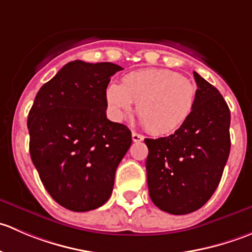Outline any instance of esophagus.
<instances>
[{
	"label": "esophagus",
	"mask_w": 252,
	"mask_h": 252,
	"mask_svg": "<svg viewBox=\"0 0 252 252\" xmlns=\"http://www.w3.org/2000/svg\"><path fill=\"white\" fill-rule=\"evenodd\" d=\"M131 139H133L134 142H140L144 140V136L140 135V134L135 133V131H133V133H131Z\"/></svg>",
	"instance_id": "obj_1"
}]
</instances>
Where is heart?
Returning <instances> with one entry per match:
<instances>
[{
  "label": "heart",
  "instance_id": "1",
  "mask_svg": "<svg viewBox=\"0 0 252 252\" xmlns=\"http://www.w3.org/2000/svg\"><path fill=\"white\" fill-rule=\"evenodd\" d=\"M106 100L112 116L122 121L138 103L136 112L145 128L155 135H166L187 122L196 102V86L179 73L163 68L131 72L121 83H111Z\"/></svg>",
  "mask_w": 252,
  "mask_h": 252
}]
</instances>
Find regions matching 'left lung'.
Wrapping results in <instances>:
<instances>
[{
    "mask_svg": "<svg viewBox=\"0 0 252 252\" xmlns=\"http://www.w3.org/2000/svg\"><path fill=\"white\" fill-rule=\"evenodd\" d=\"M196 102L172 135L145 139L149 194L159 210L188 215L210 200L230 151V111L220 91L194 72Z\"/></svg>",
    "mask_w": 252,
    "mask_h": 252,
    "instance_id": "obj_1",
    "label": "left lung"
}]
</instances>
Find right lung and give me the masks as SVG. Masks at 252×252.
Listing matches in <instances>:
<instances>
[{"label":"right lung","mask_w":252,"mask_h":252,"mask_svg":"<svg viewBox=\"0 0 252 252\" xmlns=\"http://www.w3.org/2000/svg\"><path fill=\"white\" fill-rule=\"evenodd\" d=\"M123 68L67 63L36 94L28 116L32 161L56 202L74 212L110 199L119 162L131 145L124 124L107 119L106 89Z\"/></svg>","instance_id":"obj_1"}]
</instances>
